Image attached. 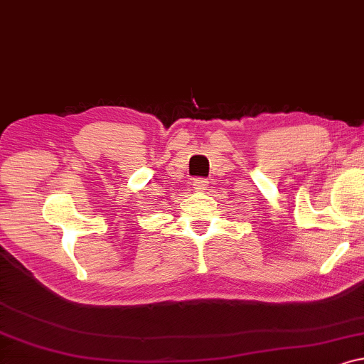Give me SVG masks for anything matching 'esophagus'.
<instances>
[{
  "instance_id": "esophagus-1",
  "label": "esophagus",
  "mask_w": 364,
  "mask_h": 364,
  "mask_svg": "<svg viewBox=\"0 0 364 364\" xmlns=\"http://www.w3.org/2000/svg\"><path fill=\"white\" fill-rule=\"evenodd\" d=\"M193 186L194 189H205L208 188V181H205L204 178H198V180L193 181Z\"/></svg>"
}]
</instances>
